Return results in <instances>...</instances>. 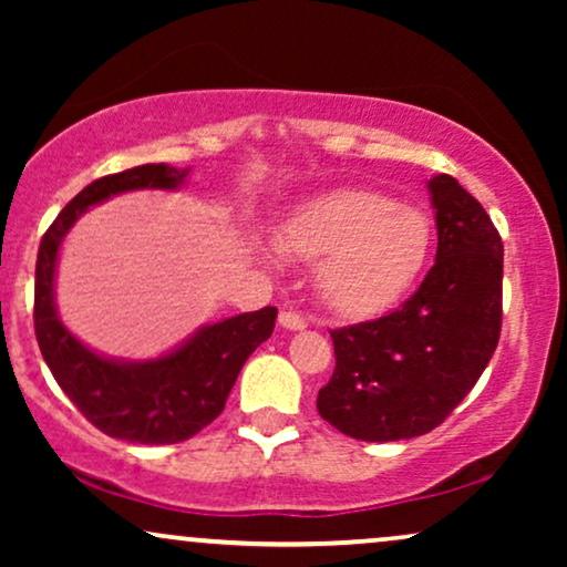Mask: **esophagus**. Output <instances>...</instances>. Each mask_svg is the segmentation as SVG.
Listing matches in <instances>:
<instances>
[{"label":"esophagus","instance_id":"obj_1","mask_svg":"<svg viewBox=\"0 0 567 567\" xmlns=\"http://www.w3.org/2000/svg\"><path fill=\"white\" fill-rule=\"evenodd\" d=\"M278 324H281V328H286V330L297 332V330L307 328V320L297 312H281V315H278Z\"/></svg>","mask_w":567,"mask_h":567}]
</instances>
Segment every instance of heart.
Masks as SVG:
<instances>
[{
	"mask_svg": "<svg viewBox=\"0 0 567 567\" xmlns=\"http://www.w3.org/2000/svg\"><path fill=\"white\" fill-rule=\"evenodd\" d=\"M278 245L315 262L317 291L332 312H382L410 289L431 250V224L413 206L374 190H330L307 200L281 227Z\"/></svg>",
	"mask_w": 567,
	"mask_h": 567,
	"instance_id": "heart-1",
	"label": "heart"
}]
</instances>
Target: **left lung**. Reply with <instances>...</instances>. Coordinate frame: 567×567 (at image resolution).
I'll list each match as a JSON object with an SVG mask.
<instances>
[{
  "label": "left lung",
  "instance_id": "left-lung-1",
  "mask_svg": "<svg viewBox=\"0 0 567 567\" xmlns=\"http://www.w3.org/2000/svg\"><path fill=\"white\" fill-rule=\"evenodd\" d=\"M436 262L394 312L330 330L336 371L317 394L332 429L400 441L441 425L493 359L503 320V243L452 175L429 181Z\"/></svg>",
  "mask_w": 567,
  "mask_h": 567
}]
</instances>
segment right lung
<instances>
[{"label":"right lung","instance_id":"right-lung-1","mask_svg":"<svg viewBox=\"0 0 567 567\" xmlns=\"http://www.w3.org/2000/svg\"><path fill=\"white\" fill-rule=\"evenodd\" d=\"M190 169L142 165L105 175L69 200L38 247L35 338L53 379L76 410L107 436L131 444H177L196 436L224 410L237 374L276 324V307L206 324L196 336L152 361H118L90 351L59 320L53 301L59 247L74 221L126 190H175Z\"/></svg>","mask_w":567,"mask_h":567}]
</instances>
